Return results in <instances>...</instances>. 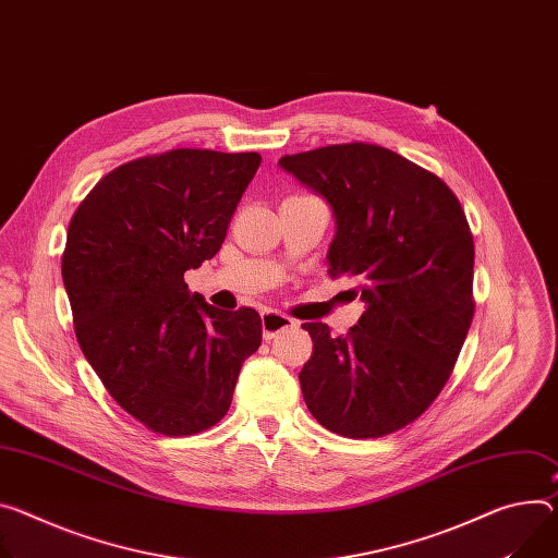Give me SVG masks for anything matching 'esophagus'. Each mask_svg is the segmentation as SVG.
I'll return each mask as SVG.
<instances>
[{"mask_svg":"<svg viewBox=\"0 0 558 558\" xmlns=\"http://www.w3.org/2000/svg\"><path fill=\"white\" fill-rule=\"evenodd\" d=\"M260 320H263V336H265V340H271V338H276L280 331L295 327V320H293V318H289V316H284V314H280V312H274V310L263 312V314H260Z\"/></svg>","mask_w":558,"mask_h":558,"instance_id":"esophagus-1","label":"esophagus"}]
</instances>
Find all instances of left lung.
<instances>
[{"instance_id": "1", "label": "left lung", "mask_w": 558, "mask_h": 558, "mask_svg": "<svg viewBox=\"0 0 558 558\" xmlns=\"http://www.w3.org/2000/svg\"><path fill=\"white\" fill-rule=\"evenodd\" d=\"M327 199L329 274L356 278L365 312L347 336L305 323L314 353L300 389L314 418L347 438L416 421L445 387L472 325L474 240L434 173L376 144H331L278 162Z\"/></svg>"}]
</instances>
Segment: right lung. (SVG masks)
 <instances>
[{
    "mask_svg": "<svg viewBox=\"0 0 558 558\" xmlns=\"http://www.w3.org/2000/svg\"><path fill=\"white\" fill-rule=\"evenodd\" d=\"M260 162L207 148L140 158L99 180L69 225L77 342L120 408L158 434L214 427L260 347L256 310H216L184 282L222 246Z\"/></svg>",
    "mask_w": 558,
    "mask_h": 558,
    "instance_id": "1",
    "label": "right lung"
}]
</instances>
